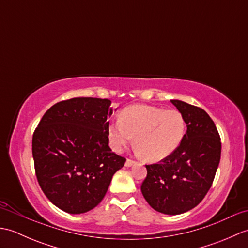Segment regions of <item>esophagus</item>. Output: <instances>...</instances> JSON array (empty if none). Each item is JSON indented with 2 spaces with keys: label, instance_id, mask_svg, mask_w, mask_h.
Listing matches in <instances>:
<instances>
[{
  "label": "esophagus",
  "instance_id": "obj_1",
  "mask_svg": "<svg viewBox=\"0 0 248 248\" xmlns=\"http://www.w3.org/2000/svg\"><path fill=\"white\" fill-rule=\"evenodd\" d=\"M134 164H135V161L131 160V159H128L127 161H125V166H127V167H130V166H132Z\"/></svg>",
  "mask_w": 248,
  "mask_h": 248
}]
</instances>
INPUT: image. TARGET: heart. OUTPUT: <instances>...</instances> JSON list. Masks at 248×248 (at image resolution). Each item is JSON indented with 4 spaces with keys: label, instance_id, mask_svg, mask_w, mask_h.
<instances>
[{
    "label": "heart",
    "instance_id": "obj_1",
    "mask_svg": "<svg viewBox=\"0 0 248 248\" xmlns=\"http://www.w3.org/2000/svg\"><path fill=\"white\" fill-rule=\"evenodd\" d=\"M186 133V121L177 109H163L145 104L124 108L120 119L108 128L109 144L115 151H121L132 143L149 161H160L171 155Z\"/></svg>",
    "mask_w": 248,
    "mask_h": 248
}]
</instances>
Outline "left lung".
<instances>
[{"label": "left lung", "mask_w": 248, "mask_h": 248, "mask_svg": "<svg viewBox=\"0 0 248 248\" xmlns=\"http://www.w3.org/2000/svg\"><path fill=\"white\" fill-rule=\"evenodd\" d=\"M171 103L182 114L186 133L171 155L146 165L140 191L155 211L177 215L196 207L207 195L219 164L222 143L205 110L180 100Z\"/></svg>", "instance_id": "obj_1"}]
</instances>
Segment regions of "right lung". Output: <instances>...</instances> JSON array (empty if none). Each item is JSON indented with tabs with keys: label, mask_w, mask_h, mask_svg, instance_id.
<instances>
[{
	"label": "right lung",
	"mask_w": 248,
	"mask_h": 248,
	"mask_svg": "<svg viewBox=\"0 0 248 248\" xmlns=\"http://www.w3.org/2000/svg\"><path fill=\"white\" fill-rule=\"evenodd\" d=\"M108 99L72 98L51 107L31 140L37 180L50 202L70 214L101 202L124 156L108 146Z\"/></svg>",
	"instance_id": "1"
}]
</instances>
